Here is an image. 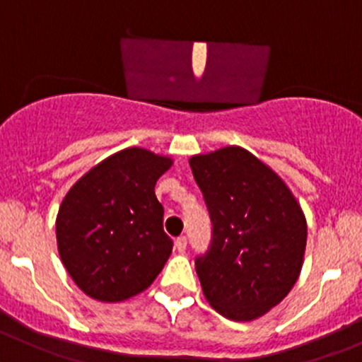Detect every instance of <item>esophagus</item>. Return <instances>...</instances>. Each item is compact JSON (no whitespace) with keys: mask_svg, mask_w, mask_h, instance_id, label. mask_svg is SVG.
Here are the masks:
<instances>
[{"mask_svg":"<svg viewBox=\"0 0 362 362\" xmlns=\"http://www.w3.org/2000/svg\"><path fill=\"white\" fill-rule=\"evenodd\" d=\"M175 246H177L178 252L184 253L185 248H187V239H185L184 235H180V238H177V241H175Z\"/></svg>","mask_w":362,"mask_h":362,"instance_id":"obj_1","label":"esophagus"}]
</instances>
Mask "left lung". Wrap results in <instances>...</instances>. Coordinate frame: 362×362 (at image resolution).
Returning a JSON list of instances; mask_svg holds the SVG:
<instances>
[{"label": "left lung", "mask_w": 362, "mask_h": 362, "mask_svg": "<svg viewBox=\"0 0 362 362\" xmlns=\"http://www.w3.org/2000/svg\"><path fill=\"white\" fill-rule=\"evenodd\" d=\"M212 221V245L197 259L205 300L232 322H253L298 280L307 219L288 184L241 146L189 158Z\"/></svg>", "instance_id": "obj_1"}]
</instances>
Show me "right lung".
I'll return each mask as SVG.
<instances>
[{
    "instance_id": "obj_1",
    "label": "right lung",
    "mask_w": 362,
    "mask_h": 362,
    "mask_svg": "<svg viewBox=\"0 0 362 362\" xmlns=\"http://www.w3.org/2000/svg\"><path fill=\"white\" fill-rule=\"evenodd\" d=\"M173 158L132 146L90 168L57 214V246L73 282L98 302H124L150 288L173 252L155 184Z\"/></svg>"
}]
</instances>
